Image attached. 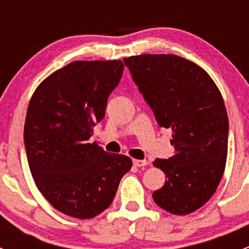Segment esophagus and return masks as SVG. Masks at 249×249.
I'll use <instances>...</instances> for the list:
<instances>
[{
    "instance_id": "esophagus-1",
    "label": "esophagus",
    "mask_w": 249,
    "mask_h": 249,
    "mask_svg": "<svg viewBox=\"0 0 249 249\" xmlns=\"http://www.w3.org/2000/svg\"><path fill=\"white\" fill-rule=\"evenodd\" d=\"M134 165L135 166H137V167H143V166H145V165H148V161L147 160H139V159H134Z\"/></svg>"
}]
</instances>
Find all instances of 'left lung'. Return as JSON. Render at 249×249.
I'll list each match as a JSON object with an SVG mask.
<instances>
[{
	"mask_svg": "<svg viewBox=\"0 0 249 249\" xmlns=\"http://www.w3.org/2000/svg\"><path fill=\"white\" fill-rule=\"evenodd\" d=\"M124 64L159 126L172 130L175 155L153 162L166 175L153 199L172 214H189L212 197L224 173L229 119L222 94L205 70L177 55H136Z\"/></svg>",
	"mask_w": 249,
	"mask_h": 249,
	"instance_id": "obj_1",
	"label": "left lung"
}]
</instances>
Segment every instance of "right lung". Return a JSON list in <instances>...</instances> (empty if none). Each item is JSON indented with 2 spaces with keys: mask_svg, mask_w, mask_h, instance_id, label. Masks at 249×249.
I'll list each match as a JSON object with an SVG mask.
<instances>
[{
  "mask_svg": "<svg viewBox=\"0 0 249 249\" xmlns=\"http://www.w3.org/2000/svg\"><path fill=\"white\" fill-rule=\"evenodd\" d=\"M123 71L122 60L71 62L30 100L24 126L30 171L50 205L70 217L89 219L108 208L132 166L126 155L89 143Z\"/></svg>",
  "mask_w": 249,
  "mask_h": 249,
  "instance_id": "obj_1",
  "label": "right lung"
}]
</instances>
